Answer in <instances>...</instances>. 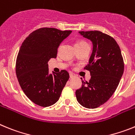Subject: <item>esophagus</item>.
Here are the masks:
<instances>
[{
	"label": "esophagus",
	"instance_id": "esophagus-1",
	"mask_svg": "<svg viewBox=\"0 0 135 135\" xmlns=\"http://www.w3.org/2000/svg\"><path fill=\"white\" fill-rule=\"evenodd\" d=\"M75 76H76V75H75L74 74H72V73H70V78H74Z\"/></svg>",
	"mask_w": 135,
	"mask_h": 135
}]
</instances>
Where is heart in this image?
<instances>
[{
	"instance_id": "heart-1",
	"label": "heart",
	"mask_w": 135,
	"mask_h": 135,
	"mask_svg": "<svg viewBox=\"0 0 135 135\" xmlns=\"http://www.w3.org/2000/svg\"><path fill=\"white\" fill-rule=\"evenodd\" d=\"M87 45V43L84 40H79V41H77L76 43V45Z\"/></svg>"
}]
</instances>
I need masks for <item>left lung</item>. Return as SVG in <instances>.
I'll return each instance as SVG.
<instances>
[{"label":"left lung","mask_w":135,"mask_h":135,"mask_svg":"<svg viewBox=\"0 0 135 135\" xmlns=\"http://www.w3.org/2000/svg\"><path fill=\"white\" fill-rule=\"evenodd\" d=\"M79 33L91 40L93 49L89 64L84 67L90 71L91 78L89 82L82 81V86L76 91V99L84 108L95 109L108 101L115 91L124 64L120 46L114 38L97 30Z\"/></svg>","instance_id":"1"}]
</instances>
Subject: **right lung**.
I'll return each instance as SVG.
<instances>
[{"label":"right lung","instance_id":"add662e5","mask_svg":"<svg viewBox=\"0 0 135 135\" xmlns=\"http://www.w3.org/2000/svg\"><path fill=\"white\" fill-rule=\"evenodd\" d=\"M71 32L41 27L32 32L20 47L15 65L17 80L27 98L38 105L55 104L69 80L65 70L49 74L48 61L57 57L58 46Z\"/></svg>","mask_w":135,"mask_h":135}]
</instances>
